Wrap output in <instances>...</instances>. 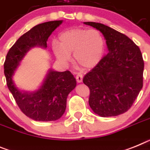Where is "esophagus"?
<instances>
[{
    "instance_id": "obj_1",
    "label": "esophagus",
    "mask_w": 150,
    "mask_h": 150,
    "mask_svg": "<svg viewBox=\"0 0 150 150\" xmlns=\"http://www.w3.org/2000/svg\"><path fill=\"white\" fill-rule=\"evenodd\" d=\"M76 80L77 83H81L83 81V74H77L76 76Z\"/></svg>"
}]
</instances>
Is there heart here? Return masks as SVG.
<instances>
[{"label":"heart","instance_id":"obj_1","mask_svg":"<svg viewBox=\"0 0 150 150\" xmlns=\"http://www.w3.org/2000/svg\"><path fill=\"white\" fill-rule=\"evenodd\" d=\"M58 38L59 42L52 43V49L61 62L68 63L73 52L75 61L86 69L93 68L102 59L105 39L98 29L72 28L61 33Z\"/></svg>","mask_w":150,"mask_h":150}]
</instances>
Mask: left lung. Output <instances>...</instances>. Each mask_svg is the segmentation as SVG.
I'll list each match as a JSON object with an SVG mask.
<instances>
[{"label": "left lung", "mask_w": 150, "mask_h": 150, "mask_svg": "<svg viewBox=\"0 0 150 150\" xmlns=\"http://www.w3.org/2000/svg\"><path fill=\"white\" fill-rule=\"evenodd\" d=\"M84 24L102 33L108 50L83 80L90 90L89 106L101 117L121 115L130 109L143 88L141 52L130 38L108 25L94 22Z\"/></svg>", "instance_id": "left-lung-1"}]
</instances>
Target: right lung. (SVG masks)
I'll return each instance as SVG.
<instances>
[{
  "label": "right lung",
  "instance_id": "right-lung-1",
  "mask_svg": "<svg viewBox=\"0 0 150 150\" xmlns=\"http://www.w3.org/2000/svg\"><path fill=\"white\" fill-rule=\"evenodd\" d=\"M61 23L62 20L49 21L32 28L10 48L4 64L7 85L16 104L24 115L35 121H56L64 115L67 96L76 87V79L69 70L57 72L50 70L40 89L27 93L15 86L13 75L30 48L35 46L47 48L48 37Z\"/></svg>",
  "mask_w": 150,
  "mask_h": 150
}]
</instances>
